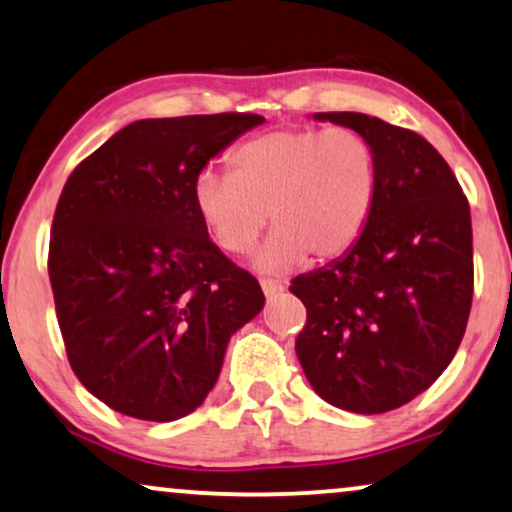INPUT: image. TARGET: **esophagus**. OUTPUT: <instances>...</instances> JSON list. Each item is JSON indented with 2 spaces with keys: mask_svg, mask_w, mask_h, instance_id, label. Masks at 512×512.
I'll return each mask as SVG.
<instances>
[{
  "mask_svg": "<svg viewBox=\"0 0 512 512\" xmlns=\"http://www.w3.org/2000/svg\"><path fill=\"white\" fill-rule=\"evenodd\" d=\"M260 285L267 297H274V295H278V292H283V288H285L283 281H278V278H262Z\"/></svg>",
  "mask_w": 512,
  "mask_h": 512,
  "instance_id": "esophagus-1",
  "label": "esophagus"
}]
</instances>
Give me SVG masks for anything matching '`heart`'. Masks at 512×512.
<instances>
[{
	"label": "heart",
	"mask_w": 512,
	"mask_h": 512,
	"mask_svg": "<svg viewBox=\"0 0 512 512\" xmlns=\"http://www.w3.org/2000/svg\"><path fill=\"white\" fill-rule=\"evenodd\" d=\"M377 194V152L349 126L276 128L241 142L229 173L203 170L194 180L196 213L229 255H248L271 217L276 229L255 260L262 271L346 255Z\"/></svg>",
	"instance_id": "b5f03b06"
}]
</instances>
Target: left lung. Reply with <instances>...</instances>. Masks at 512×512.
<instances>
[{"label":"left lung","instance_id":"8db88e82","mask_svg":"<svg viewBox=\"0 0 512 512\" xmlns=\"http://www.w3.org/2000/svg\"><path fill=\"white\" fill-rule=\"evenodd\" d=\"M316 119L356 128L379 161L360 241L297 276L306 306L295 351L320 398L381 414L424 393L452 363L473 302V227L459 180L426 138L358 112Z\"/></svg>","mask_w":512,"mask_h":512}]
</instances>
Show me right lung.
<instances>
[{"label": "right lung", "instance_id": "right-lung-1", "mask_svg": "<svg viewBox=\"0 0 512 512\" xmlns=\"http://www.w3.org/2000/svg\"><path fill=\"white\" fill-rule=\"evenodd\" d=\"M245 112L142 119L67 177L53 215L49 278L74 374L128 417L194 412L222 370L229 337L264 306L194 206V180Z\"/></svg>", "mask_w": 512, "mask_h": 512}]
</instances>
